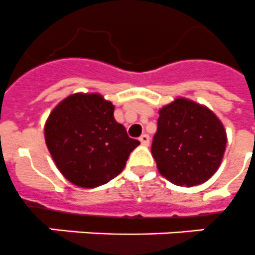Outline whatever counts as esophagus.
<instances>
[{"label":"esophagus","mask_w":255,"mask_h":255,"mask_svg":"<svg viewBox=\"0 0 255 255\" xmlns=\"http://www.w3.org/2000/svg\"><path fill=\"white\" fill-rule=\"evenodd\" d=\"M138 140H140V142H141L142 145L148 146L149 145V141H150V137H149V134L142 133L141 136H140V138H138Z\"/></svg>","instance_id":"esophagus-1"}]
</instances>
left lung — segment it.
Returning <instances> with one entry per match:
<instances>
[{
    "label": "left lung",
    "mask_w": 255,
    "mask_h": 255,
    "mask_svg": "<svg viewBox=\"0 0 255 255\" xmlns=\"http://www.w3.org/2000/svg\"><path fill=\"white\" fill-rule=\"evenodd\" d=\"M158 114L152 156L161 175L186 187L208 181L220 167L227 145L220 119L204 105L182 97Z\"/></svg>",
    "instance_id": "left-lung-1"
}]
</instances>
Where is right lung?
<instances>
[{
	"instance_id": "obj_1",
	"label": "right lung",
	"mask_w": 255,
	"mask_h": 255,
	"mask_svg": "<svg viewBox=\"0 0 255 255\" xmlns=\"http://www.w3.org/2000/svg\"><path fill=\"white\" fill-rule=\"evenodd\" d=\"M114 109L98 93H74L47 118L45 144L70 183L84 188L105 185L121 174L140 144L115 121Z\"/></svg>"
}]
</instances>
